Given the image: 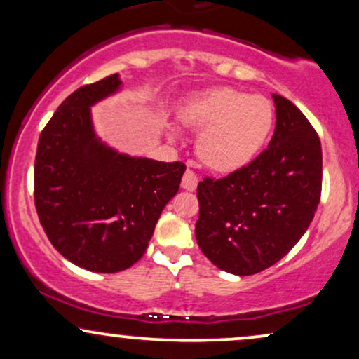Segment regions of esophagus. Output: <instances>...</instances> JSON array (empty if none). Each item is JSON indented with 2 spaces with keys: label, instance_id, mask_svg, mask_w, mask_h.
I'll use <instances>...</instances> for the list:
<instances>
[{
  "label": "esophagus",
  "instance_id": "1",
  "mask_svg": "<svg viewBox=\"0 0 359 359\" xmlns=\"http://www.w3.org/2000/svg\"><path fill=\"white\" fill-rule=\"evenodd\" d=\"M197 182H199V177L194 174L191 168H187V170L184 172V177H182V187L185 189V191H196Z\"/></svg>",
  "mask_w": 359,
  "mask_h": 359
}]
</instances>
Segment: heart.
Listing matches in <instances>:
<instances>
[{
	"mask_svg": "<svg viewBox=\"0 0 359 359\" xmlns=\"http://www.w3.org/2000/svg\"><path fill=\"white\" fill-rule=\"evenodd\" d=\"M180 119L201 131L196 150L205 165L233 172L251 162L265 145L273 126V106L263 96L221 88L189 101Z\"/></svg>",
	"mask_w": 359,
	"mask_h": 359,
	"instance_id": "1",
	"label": "heart"
}]
</instances>
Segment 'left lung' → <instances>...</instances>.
Instances as JSON below:
<instances>
[{
  "instance_id": "8db88e82",
  "label": "left lung",
  "mask_w": 359,
  "mask_h": 359,
  "mask_svg": "<svg viewBox=\"0 0 359 359\" xmlns=\"http://www.w3.org/2000/svg\"><path fill=\"white\" fill-rule=\"evenodd\" d=\"M273 101L277 125L269 147L245 167L197 185V245L217 269L241 277L285 257L320 201V140L294 102L278 94Z\"/></svg>"
}]
</instances>
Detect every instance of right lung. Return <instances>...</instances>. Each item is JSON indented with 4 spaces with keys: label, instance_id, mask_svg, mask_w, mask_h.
I'll return each instance as SVG.
<instances>
[{
    "label": "right lung",
    "instance_id": "add662e5",
    "mask_svg": "<svg viewBox=\"0 0 359 359\" xmlns=\"http://www.w3.org/2000/svg\"><path fill=\"white\" fill-rule=\"evenodd\" d=\"M119 86L113 74L65 97L35 156L34 199L45 234L62 257L97 273L126 270L143 257L185 172L182 162L121 155L96 138L89 106Z\"/></svg>",
    "mask_w": 359,
    "mask_h": 359
}]
</instances>
